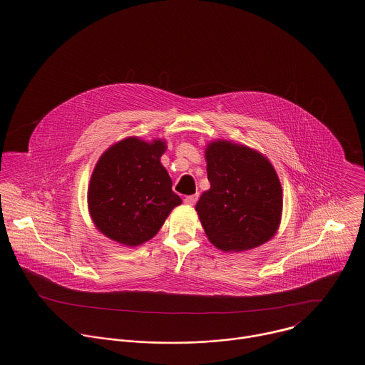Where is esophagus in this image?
<instances>
[{
  "instance_id": "obj_1",
  "label": "esophagus",
  "mask_w": 365,
  "mask_h": 365,
  "mask_svg": "<svg viewBox=\"0 0 365 365\" xmlns=\"http://www.w3.org/2000/svg\"><path fill=\"white\" fill-rule=\"evenodd\" d=\"M197 200H198V195H197V194H195V195H187V197L185 198V204L189 205V207H192V205L197 202Z\"/></svg>"
}]
</instances>
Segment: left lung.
Returning <instances> with one entry per match:
<instances>
[{
    "label": "left lung",
    "mask_w": 365,
    "mask_h": 365,
    "mask_svg": "<svg viewBox=\"0 0 365 365\" xmlns=\"http://www.w3.org/2000/svg\"><path fill=\"white\" fill-rule=\"evenodd\" d=\"M210 189L195 205L209 242L222 252H245L278 232L283 195L278 174L260 152L226 139L205 148Z\"/></svg>",
    "instance_id": "left-lung-1"
}]
</instances>
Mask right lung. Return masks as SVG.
Wrapping results in <instances>:
<instances>
[{"label": "right lung", "instance_id": "right-lung-1", "mask_svg": "<svg viewBox=\"0 0 365 365\" xmlns=\"http://www.w3.org/2000/svg\"><path fill=\"white\" fill-rule=\"evenodd\" d=\"M165 150V139L128 137L98 158L87 189V207L106 238L130 247L148 242L182 204L160 161Z\"/></svg>", "mask_w": 365, "mask_h": 365}]
</instances>
